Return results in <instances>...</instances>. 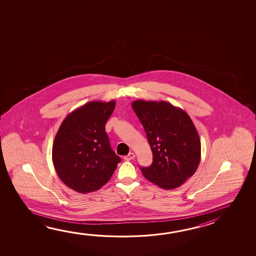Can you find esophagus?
<instances>
[{"mask_svg": "<svg viewBox=\"0 0 256 256\" xmlns=\"http://www.w3.org/2000/svg\"><path fill=\"white\" fill-rule=\"evenodd\" d=\"M134 158V154H133V152H130L128 154L124 156V159L126 160H133Z\"/></svg>", "mask_w": 256, "mask_h": 256, "instance_id": "34e87169", "label": "esophagus"}]
</instances>
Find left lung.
<instances>
[{
	"label": "left lung",
	"mask_w": 256,
	"mask_h": 256,
	"mask_svg": "<svg viewBox=\"0 0 256 256\" xmlns=\"http://www.w3.org/2000/svg\"><path fill=\"white\" fill-rule=\"evenodd\" d=\"M131 106L154 158L151 166L140 167L142 175L160 188L180 186L196 172L201 159V141L191 118L165 101L136 100Z\"/></svg>",
	"instance_id": "8db88e82"
}]
</instances>
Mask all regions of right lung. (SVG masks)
<instances>
[{"label":"right lung","instance_id":"add662e5","mask_svg":"<svg viewBox=\"0 0 256 256\" xmlns=\"http://www.w3.org/2000/svg\"><path fill=\"white\" fill-rule=\"evenodd\" d=\"M116 102L92 101L64 118L52 144V162L60 180L78 193L101 188L120 158L112 151L105 125Z\"/></svg>","mask_w":256,"mask_h":256}]
</instances>
